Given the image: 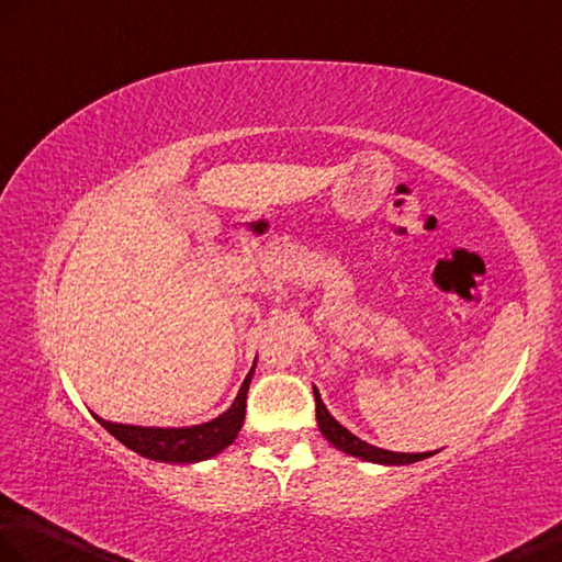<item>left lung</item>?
<instances>
[{
    "mask_svg": "<svg viewBox=\"0 0 562 562\" xmlns=\"http://www.w3.org/2000/svg\"><path fill=\"white\" fill-rule=\"evenodd\" d=\"M313 395H316V419H318V426H321V434L328 438L337 450H342L347 454H355V458H361L367 462H378V464H412V462L426 460V458H430V454H434V452H430V454L428 452H390V450H383V448L369 446V442H363L355 434H349V430L342 424H337L333 419L330 412L325 409L318 390H313Z\"/></svg>",
    "mask_w": 562,
    "mask_h": 562,
    "instance_id": "obj_1",
    "label": "left lung"
}]
</instances>
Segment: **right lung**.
I'll return each mask as SVG.
<instances>
[{"mask_svg": "<svg viewBox=\"0 0 562 562\" xmlns=\"http://www.w3.org/2000/svg\"><path fill=\"white\" fill-rule=\"evenodd\" d=\"M254 375V367L249 375L244 378L239 387V395L234 400L232 407L217 416V419L189 426V428H146V426H126V424H112L95 416L102 428H108L116 440L124 442L128 450H134L143 458L158 460V462H175V464H191L201 460H211L217 452L232 446L237 438L239 428L244 424L246 414V393H249V383Z\"/></svg>", "mask_w": 562, "mask_h": 562, "instance_id": "right-lung-1", "label": "right lung"}]
</instances>
